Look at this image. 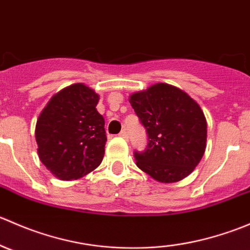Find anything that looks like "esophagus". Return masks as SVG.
Listing matches in <instances>:
<instances>
[{
    "instance_id": "1",
    "label": "esophagus",
    "mask_w": 250,
    "mask_h": 250,
    "mask_svg": "<svg viewBox=\"0 0 250 250\" xmlns=\"http://www.w3.org/2000/svg\"><path fill=\"white\" fill-rule=\"evenodd\" d=\"M118 135H120L121 138H123V139H128V133H127V130H125V129L121 130V133Z\"/></svg>"
}]
</instances>
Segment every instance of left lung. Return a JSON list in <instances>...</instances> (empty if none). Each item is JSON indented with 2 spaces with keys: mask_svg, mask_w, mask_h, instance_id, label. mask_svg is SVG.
<instances>
[{
  "mask_svg": "<svg viewBox=\"0 0 250 250\" xmlns=\"http://www.w3.org/2000/svg\"><path fill=\"white\" fill-rule=\"evenodd\" d=\"M129 103L147 134L137 166L160 183L186 178L206 151L207 121L200 105L179 88L158 83L130 95Z\"/></svg>",
  "mask_w": 250,
  "mask_h": 250,
  "instance_id": "1",
  "label": "left lung"
}]
</instances>
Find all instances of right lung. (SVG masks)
I'll return each mask as SVG.
<instances>
[{"label":"right lung","instance_id":"right-lung-1","mask_svg":"<svg viewBox=\"0 0 250 250\" xmlns=\"http://www.w3.org/2000/svg\"><path fill=\"white\" fill-rule=\"evenodd\" d=\"M98 102L94 90L76 83L57 93L37 120L39 157L60 180L82 178L102 163L106 132Z\"/></svg>","mask_w":250,"mask_h":250}]
</instances>
